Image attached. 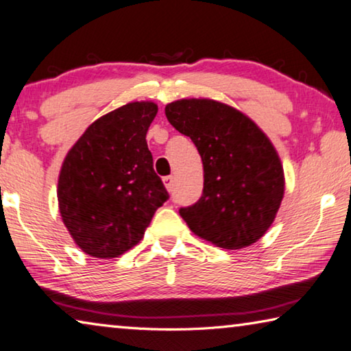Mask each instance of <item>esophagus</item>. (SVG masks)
Wrapping results in <instances>:
<instances>
[{
  "label": "esophagus",
  "mask_w": 351,
  "mask_h": 351,
  "mask_svg": "<svg viewBox=\"0 0 351 351\" xmlns=\"http://www.w3.org/2000/svg\"><path fill=\"white\" fill-rule=\"evenodd\" d=\"M163 183H165L166 189H168V191H171V188H172V177L171 176L163 177Z\"/></svg>",
  "instance_id": "obj_1"
}]
</instances>
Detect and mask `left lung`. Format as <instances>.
Returning a JSON list of instances; mask_svg holds the SVG:
<instances>
[{
    "instance_id": "1",
    "label": "left lung",
    "mask_w": 351,
    "mask_h": 351,
    "mask_svg": "<svg viewBox=\"0 0 351 351\" xmlns=\"http://www.w3.org/2000/svg\"><path fill=\"white\" fill-rule=\"evenodd\" d=\"M172 128L191 138L204 165V193L180 208L189 230L216 247L238 250L264 237L285 196L277 149L238 108L208 97L169 102Z\"/></svg>"
}]
</instances>
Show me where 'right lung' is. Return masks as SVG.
Masks as SVG:
<instances>
[{
    "instance_id": "obj_1",
    "label": "right lung",
    "mask_w": 351,
    "mask_h": 351,
    "mask_svg": "<svg viewBox=\"0 0 351 351\" xmlns=\"http://www.w3.org/2000/svg\"><path fill=\"white\" fill-rule=\"evenodd\" d=\"M157 112L152 101L114 108L91 123L63 158L59 211L90 256L110 260L130 250L169 197L146 143Z\"/></svg>"
}]
</instances>
